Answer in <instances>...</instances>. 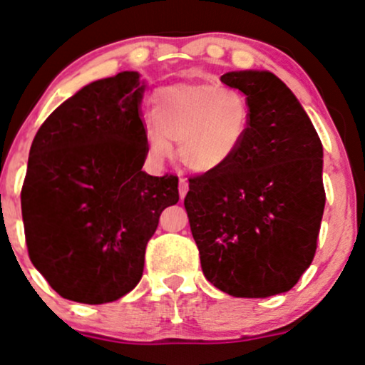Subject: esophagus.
I'll list each match as a JSON object with an SVG mask.
<instances>
[{
	"label": "esophagus",
	"instance_id": "1",
	"mask_svg": "<svg viewBox=\"0 0 365 365\" xmlns=\"http://www.w3.org/2000/svg\"><path fill=\"white\" fill-rule=\"evenodd\" d=\"M187 192H188V182L187 180H180V183H178V194H180V199H183V197L187 195Z\"/></svg>",
	"mask_w": 365,
	"mask_h": 365
}]
</instances>
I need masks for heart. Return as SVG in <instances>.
<instances>
[{"label": "heart", "instance_id": "1", "mask_svg": "<svg viewBox=\"0 0 365 365\" xmlns=\"http://www.w3.org/2000/svg\"><path fill=\"white\" fill-rule=\"evenodd\" d=\"M144 124L149 155L163 161L177 143L180 161L195 173L221 170L240 153L252 127V105L238 88L177 83L151 100Z\"/></svg>", "mask_w": 365, "mask_h": 365}]
</instances>
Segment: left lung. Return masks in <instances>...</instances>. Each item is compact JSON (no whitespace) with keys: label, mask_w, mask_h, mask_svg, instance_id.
<instances>
[{"label":"left lung","mask_w":365,"mask_h":365,"mask_svg":"<svg viewBox=\"0 0 365 365\" xmlns=\"http://www.w3.org/2000/svg\"><path fill=\"white\" fill-rule=\"evenodd\" d=\"M221 81L247 95L252 127L230 163L188 180L183 204L205 279L235 297L275 296L314 258L327 200L322 140L274 73Z\"/></svg>","instance_id":"left-lung-1"}]
</instances>
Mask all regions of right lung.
I'll return each instance as SVG.
<instances>
[{
	"label": "right lung",
	"mask_w": 365,
	"mask_h": 365,
	"mask_svg": "<svg viewBox=\"0 0 365 365\" xmlns=\"http://www.w3.org/2000/svg\"><path fill=\"white\" fill-rule=\"evenodd\" d=\"M144 88L135 71L90 83L34 138L21 187L25 241L64 299L103 304L133 291L161 212L178 202V177L143 171Z\"/></svg>",
	"instance_id": "add662e5"
}]
</instances>
